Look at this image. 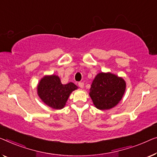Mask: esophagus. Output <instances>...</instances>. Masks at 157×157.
I'll return each instance as SVG.
<instances>
[{
    "instance_id": "obj_1",
    "label": "esophagus",
    "mask_w": 157,
    "mask_h": 157,
    "mask_svg": "<svg viewBox=\"0 0 157 157\" xmlns=\"http://www.w3.org/2000/svg\"><path fill=\"white\" fill-rule=\"evenodd\" d=\"M78 85H79V86L80 88H83L84 87V83L82 82H79L78 83Z\"/></svg>"
}]
</instances>
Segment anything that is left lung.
<instances>
[{
	"instance_id": "obj_1",
	"label": "left lung",
	"mask_w": 157,
	"mask_h": 157,
	"mask_svg": "<svg viewBox=\"0 0 157 157\" xmlns=\"http://www.w3.org/2000/svg\"><path fill=\"white\" fill-rule=\"evenodd\" d=\"M125 87V82L122 78L111 72H100L92 82L90 96L96 108L108 110L120 102Z\"/></svg>"
}]
</instances>
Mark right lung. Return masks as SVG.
I'll list each match as a JSON object with an SVG mask.
<instances>
[{
    "mask_svg": "<svg viewBox=\"0 0 157 157\" xmlns=\"http://www.w3.org/2000/svg\"><path fill=\"white\" fill-rule=\"evenodd\" d=\"M78 89L74 83L63 85L59 77L52 75L42 78L37 86V94L44 104L54 109L65 106L70 94Z\"/></svg>",
    "mask_w": 157,
    "mask_h": 157,
    "instance_id": "obj_1",
    "label": "right lung"
}]
</instances>
